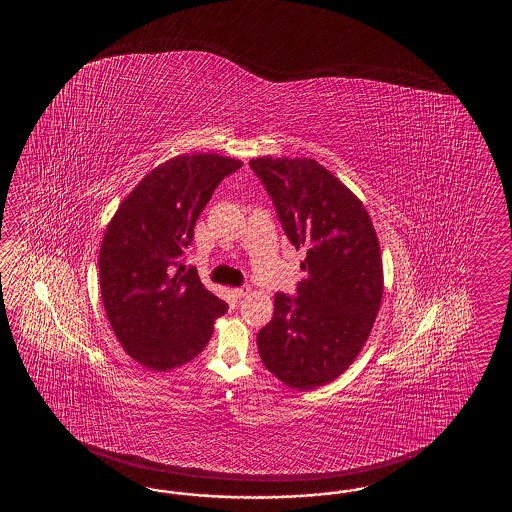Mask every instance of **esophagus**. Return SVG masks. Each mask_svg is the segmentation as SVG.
Returning <instances> with one entry per match:
<instances>
[{"mask_svg":"<svg viewBox=\"0 0 512 512\" xmlns=\"http://www.w3.org/2000/svg\"><path fill=\"white\" fill-rule=\"evenodd\" d=\"M251 293V287L249 285H240V287H236L232 294L236 296V298H243V296H247V294Z\"/></svg>","mask_w":512,"mask_h":512,"instance_id":"34e87169","label":"esophagus"}]
</instances>
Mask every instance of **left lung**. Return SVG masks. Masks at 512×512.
Listing matches in <instances>:
<instances>
[{"instance_id": "1", "label": "left lung", "mask_w": 512, "mask_h": 512, "mask_svg": "<svg viewBox=\"0 0 512 512\" xmlns=\"http://www.w3.org/2000/svg\"><path fill=\"white\" fill-rule=\"evenodd\" d=\"M283 232L305 249L296 296L276 293L258 333L261 362L294 390L335 381L357 359L382 300V260L357 196L315 159H252Z\"/></svg>"}]
</instances>
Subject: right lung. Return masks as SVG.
Listing matches in <instances>:
<instances>
[{
	"label": "right lung",
	"instance_id": "1",
	"mask_svg": "<svg viewBox=\"0 0 512 512\" xmlns=\"http://www.w3.org/2000/svg\"><path fill=\"white\" fill-rule=\"evenodd\" d=\"M243 164L216 153L177 155L142 179L109 221L100 291L126 353L153 371L197 357L229 305L205 289L183 254L219 183Z\"/></svg>",
	"mask_w": 512,
	"mask_h": 512
}]
</instances>
